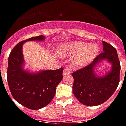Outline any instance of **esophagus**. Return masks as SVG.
<instances>
[{
	"mask_svg": "<svg viewBox=\"0 0 126 126\" xmlns=\"http://www.w3.org/2000/svg\"><path fill=\"white\" fill-rule=\"evenodd\" d=\"M71 73V71L70 70H69L68 69H65L63 70V76H66V75H69V74Z\"/></svg>",
	"mask_w": 126,
	"mask_h": 126,
	"instance_id": "34e87169",
	"label": "esophagus"
}]
</instances>
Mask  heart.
Returning a JSON list of instances; mask_svg holds the SVG:
<instances>
[{
  "label": "heart",
  "mask_w": 126,
  "mask_h": 126,
  "mask_svg": "<svg viewBox=\"0 0 126 126\" xmlns=\"http://www.w3.org/2000/svg\"><path fill=\"white\" fill-rule=\"evenodd\" d=\"M58 53L62 57H75L73 67L82 68L90 64L99 53V47L95 44L82 42H69L61 44Z\"/></svg>",
  "instance_id": "b5f03b06"
}]
</instances>
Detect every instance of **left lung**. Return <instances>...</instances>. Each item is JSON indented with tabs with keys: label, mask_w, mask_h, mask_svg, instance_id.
I'll list each match as a JSON object with an SVG mask.
<instances>
[{
	"label": "left lung",
	"mask_w": 126,
	"mask_h": 126,
	"mask_svg": "<svg viewBox=\"0 0 126 126\" xmlns=\"http://www.w3.org/2000/svg\"><path fill=\"white\" fill-rule=\"evenodd\" d=\"M103 52L91 64L72 74L73 94L84 105L93 107L105 103L114 93L119 84L120 63L117 51L105 41H103ZM104 60L111 64V68L107 73L100 77L94 70L96 66Z\"/></svg>",
	"instance_id": "8db88e82"
}]
</instances>
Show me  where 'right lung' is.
I'll use <instances>...</instances> for the list:
<instances>
[{
  "label": "right lung",
  "instance_id": "1",
  "mask_svg": "<svg viewBox=\"0 0 126 126\" xmlns=\"http://www.w3.org/2000/svg\"><path fill=\"white\" fill-rule=\"evenodd\" d=\"M43 35L34 36L19 42L8 57L7 79L13 97L29 109L38 110L51 101L56 87L63 79V69L43 70L31 73L25 70L23 44L27 41H44Z\"/></svg>",
  "mask_w": 126,
  "mask_h": 126
}]
</instances>
